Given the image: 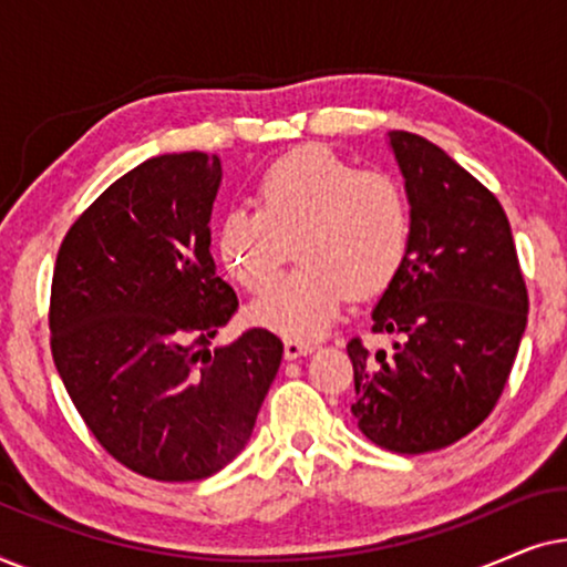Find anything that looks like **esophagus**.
I'll return each mask as SVG.
<instances>
[{"label": "esophagus", "mask_w": 567, "mask_h": 567, "mask_svg": "<svg viewBox=\"0 0 567 567\" xmlns=\"http://www.w3.org/2000/svg\"><path fill=\"white\" fill-rule=\"evenodd\" d=\"M315 351L312 343H301V340H284V355L289 361L299 359V355H309Z\"/></svg>", "instance_id": "1"}]
</instances>
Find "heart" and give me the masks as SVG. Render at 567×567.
I'll return each mask as SVG.
<instances>
[{"instance_id": "obj_1", "label": "heart", "mask_w": 567, "mask_h": 567, "mask_svg": "<svg viewBox=\"0 0 567 567\" xmlns=\"http://www.w3.org/2000/svg\"><path fill=\"white\" fill-rule=\"evenodd\" d=\"M299 244V271L268 282L247 322L286 340L320 338L355 297L382 293L413 245V208L398 177L363 173L324 146H299L255 185V206L227 212L216 252L245 289H260Z\"/></svg>"}]
</instances>
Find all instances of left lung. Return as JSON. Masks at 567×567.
<instances>
[{"label":"left lung","mask_w":567,"mask_h":567,"mask_svg":"<svg viewBox=\"0 0 567 567\" xmlns=\"http://www.w3.org/2000/svg\"><path fill=\"white\" fill-rule=\"evenodd\" d=\"M413 208V245L371 312L392 351L348 343L351 413L377 446L444 449L491 415L518 353L529 297L498 198L429 138L390 131Z\"/></svg>","instance_id":"left-lung-1"}]
</instances>
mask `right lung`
Returning a JSON list of instances; mask_svg holds the SVG:
<instances>
[{"instance_id": "obj_1", "label": "right lung", "mask_w": 567, "mask_h": 567, "mask_svg": "<svg viewBox=\"0 0 567 567\" xmlns=\"http://www.w3.org/2000/svg\"><path fill=\"white\" fill-rule=\"evenodd\" d=\"M219 185L216 154L142 162L72 224L53 270L69 398L107 454L162 483L212 477L243 452L284 355L262 328L208 351L237 312L208 250Z\"/></svg>"}]
</instances>
